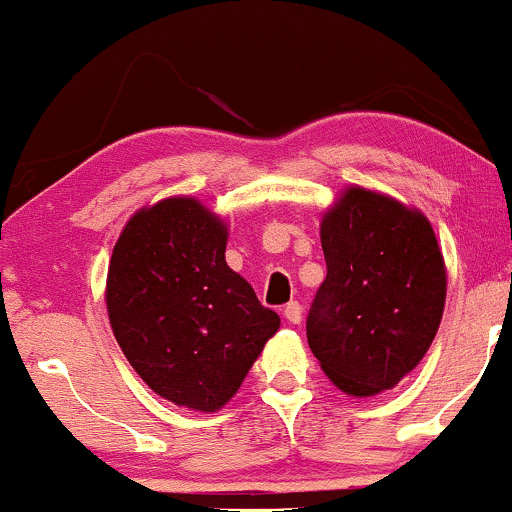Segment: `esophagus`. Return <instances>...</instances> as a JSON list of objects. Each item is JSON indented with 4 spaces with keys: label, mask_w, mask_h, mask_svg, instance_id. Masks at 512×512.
I'll list each match as a JSON object with an SVG mask.
<instances>
[{
    "label": "esophagus",
    "mask_w": 512,
    "mask_h": 512,
    "mask_svg": "<svg viewBox=\"0 0 512 512\" xmlns=\"http://www.w3.org/2000/svg\"><path fill=\"white\" fill-rule=\"evenodd\" d=\"M284 317L291 322V325H301V320H303V308H301V303L291 301L289 305H286V308H284Z\"/></svg>",
    "instance_id": "obj_1"
}]
</instances>
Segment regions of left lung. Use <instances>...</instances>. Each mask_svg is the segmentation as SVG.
Segmentation results:
<instances>
[{
    "label": "left lung",
    "instance_id": "1",
    "mask_svg": "<svg viewBox=\"0 0 512 512\" xmlns=\"http://www.w3.org/2000/svg\"><path fill=\"white\" fill-rule=\"evenodd\" d=\"M327 276L310 305L308 344L351 397L392 390L419 366L445 308L443 252L421 211L349 187L322 216Z\"/></svg>",
    "mask_w": 512,
    "mask_h": 512
}]
</instances>
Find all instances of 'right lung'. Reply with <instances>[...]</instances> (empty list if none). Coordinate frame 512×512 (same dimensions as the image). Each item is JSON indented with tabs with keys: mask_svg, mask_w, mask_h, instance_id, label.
I'll return each mask as SVG.
<instances>
[{
	"mask_svg": "<svg viewBox=\"0 0 512 512\" xmlns=\"http://www.w3.org/2000/svg\"><path fill=\"white\" fill-rule=\"evenodd\" d=\"M226 240L214 211L170 197L137 211L110 257L105 303L117 344L178 407L221 409L281 325L226 264Z\"/></svg>",
	"mask_w": 512,
	"mask_h": 512,
	"instance_id": "add662e5",
	"label": "right lung"
}]
</instances>
